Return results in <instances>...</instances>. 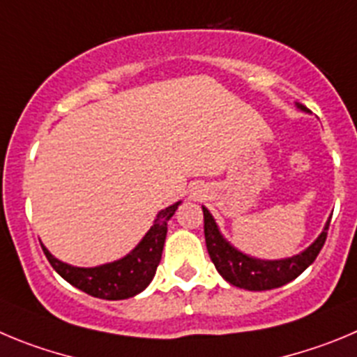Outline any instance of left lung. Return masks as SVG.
<instances>
[{"label": "left lung", "mask_w": 357, "mask_h": 357, "mask_svg": "<svg viewBox=\"0 0 357 357\" xmlns=\"http://www.w3.org/2000/svg\"><path fill=\"white\" fill-rule=\"evenodd\" d=\"M298 108L307 112L306 107ZM202 213H204V238H206L208 255H210L218 274L222 275L227 282H231L233 287L255 291L279 288L303 274L307 266L317 259L320 249L326 243L327 229H329L331 222L329 220L326 224L322 234L301 255L288 259H278V261H263V259L249 258L234 247H231L222 238V234L218 233L217 224H215L210 211L202 208Z\"/></svg>", "instance_id": "left-lung-1"}]
</instances>
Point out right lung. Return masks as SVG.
Wrapping results in <instances>:
<instances>
[{
	"label": "right lung",
	"mask_w": 357,
	"mask_h": 357,
	"mask_svg": "<svg viewBox=\"0 0 357 357\" xmlns=\"http://www.w3.org/2000/svg\"><path fill=\"white\" fill-rule=\"evenodd\" d=\"M179 202L165 208L158 213L155 224L142 242L131 250L123 259L94 268H79L67 263L59 261L50 255V250L43 245L44 255L54 271L59 272L67 282L92 297L107 298V301H121L140 294L155 278L156 266L162 259L163 243H165L167 222L178 210Z\"/></svg>",
	"instance_id": "right-lung-1"
}]
</instances>
